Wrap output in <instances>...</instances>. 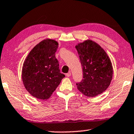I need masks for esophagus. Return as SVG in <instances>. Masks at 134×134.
Instances as JSON below:
<instances>
[{
    "label": "esophagus",
    "mask_w": 134,
    "mask_h": 134,
    "mask_svg": "<svg viewBox=\"0 0 134 134\" xmlns=\"http://www.w3.org/2000/svg\"><path fill=\"white\" fill-rule=\"evenodd\" d=\"M71 76V72H69L68 73L66 74V76L67 77H70Z\"/></svg>",
    "instance_id": "obj_1"
}]
</instances>
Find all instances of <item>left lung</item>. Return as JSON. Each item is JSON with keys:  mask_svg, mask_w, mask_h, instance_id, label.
<instances>
[{"mask_svg": "<svg viewBox=\"0 0 134 134\" xmlns=\"http://www.w3.org/2000/svg\"><path fill=\"white\" fill-rule=\"evenodd\" d=\"M83 71V79L77 88L88 97H95L106 91L113 76L112 62L106 52L92 40L76 44Z\"/></svg>", "mask_w": 134, "mask_h": 134, "instance_id": "1", "label": "left lung"}]
</instances>
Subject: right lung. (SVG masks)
Here are the masks:
<instances>
[{
  "instance_id": "obj_1",
  "label": "right lung",
  "mask_w": 134,
  "mask_h": 134,
  "mask_svg": "<svg viewBox=\"0 0 134 134\" xmlns=\"http://www.w3.org/2000/svg\"><path fill=\"white\" fill-rule=\"evenodd\" d=\"M58 48L57 41L44 39L30 51L23 62V85L27 92L37 99H49L65 76L60 73L55 58Z\"/></svg>"
}]
</instances>
